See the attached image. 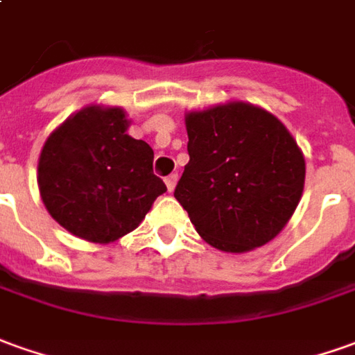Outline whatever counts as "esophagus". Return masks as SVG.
<instances>
[{
    "instance_id": "obj_1",
    "label": "esophagus",
    "mask_w": 355,
    "mask_h": 355,
    "mask_svg": "<svg viewBox=\"0 0 355 355\" xmlns=\"http://www.w3.org/2000/svg\"><path fill=\"white\" fill-rule=\"evenodd\" d=\"M175 183H178V173H170L168 178H166V187H168V191L172 193L175 189Z\"/></svg>"
}]
</instances>
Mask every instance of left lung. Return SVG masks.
<instances>
[{
    "label": "left lung",
    "mask_w": 355,
    "mask_h": 355,
    "mask_svg": "<svg viewBox=\"0 0 355 355\" xmlns=\"http://www.w3.org/2000/svg\"><path fill=\"white\" fill-rule=\"evenodd\" d=\"M189 162L173 197L210 245L243 253L275 238L302 199L305 160L272 114L232 102L185 117Z\"/></svg>",
    "instance_id": "8db88e82"
}]
</instances>
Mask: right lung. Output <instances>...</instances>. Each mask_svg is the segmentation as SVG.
Instances as JSON below:
<instances>
[{
    "instance_id": "add662e5",
    "label": "right lung",
    "mask_w": 355,
    "mask_h": 355,
    "mask_svg": "<svg viewBox=\"0 0 355 355\" xmlns=\"http://www.w3.org/2000/svg\"><path fill=\"white\" fill-rule=\"evenodd\" d=\"M125 131L121 107L89 106L58 127L40 154L46 209L87 241L110 243L129 234L166 191L153 172V148Z\"/></svg>"
}]
</instances>
